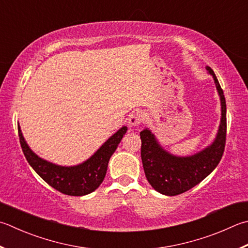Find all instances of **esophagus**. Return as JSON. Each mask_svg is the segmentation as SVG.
Wrapping results in <instances>:
<instances>
[{"label": "esophagus", "mask_w": 248, "mask_h": 248, "mask_svg": "<svg viewBox=\"0 0 248 248\" xmlns=\"http://www.w3.org/2000/svg\"><path fill=\"white\" fill-rule=\"evenodd\" d=\"M143 121H144V113L142 111L136 110V111H134L133 113L129 114L128 124L130 126H138L141 124Z\"/></svg>", "instance_id": "1"}]
</instances>
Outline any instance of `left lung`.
Instances as JSON below:
<instances>
[{
	"mask_svg": "<svg viewBox=\"0 0 248 248\" xmlns=\"http://www.w3.org/2000/svg\"><path fill=\"white\" fill-rule=\"evenodd\" d=\"M206 70L214 78L221 106L220 124L216 137L209 146L192 155L178 156L166 151L149 128L140 132L144 174L152 188L161 194L174 197L199 185L217 167L225 151L226 99L214 71L209 67H206Z\"/></svg>",
	"mask_w": 248,
	"mask_h": 248,
	"instance_id": "left-lung-1",
	"label": "left lung"
}]
</instances>
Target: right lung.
<instances>
[{"label":"right lung","instance_id":"1","mask_svg":"<svg viewBox=\"0 0 248 248\" xmlns=\"http://www.w3.org/2000/svg\"><path fill=\"white\" fill-rule=\"evenodd\" d=\"M126 132V126L121 127L90 158L81 164L62 166L46 161L32 151L23 137L20 126L18 125L22 151L30 166L54 189L73 197L90 194L101 185L107 174L110 157L116 150Z\"/></svg>","mask_w":248,"mask_h":248}]
</instances>
